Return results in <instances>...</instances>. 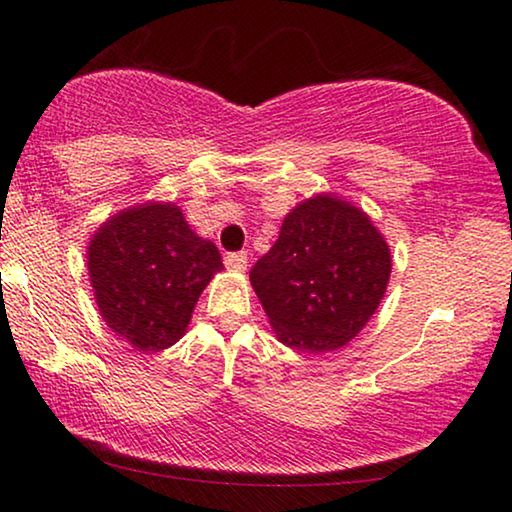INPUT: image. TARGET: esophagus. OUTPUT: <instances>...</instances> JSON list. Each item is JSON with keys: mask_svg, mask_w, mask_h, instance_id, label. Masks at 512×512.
Wrapping results in <instances>:
<instances>
[{"mask_svg": "<svg viewBox=\"0 0 512 512\" xmlns=\"http://www.w3.org/2000/svg\"><path fill=\"white\" fill-rule=\"evenodd\" d=\"M247 263H249V258H247V254H244V251H235V254L226 256V268L228 270L242 272V270H247Z\"/></svg>", "mask_w": 512, "mask_h": 512, "instance_id": "obj_1", "label": "esophagus"}]
</instances>
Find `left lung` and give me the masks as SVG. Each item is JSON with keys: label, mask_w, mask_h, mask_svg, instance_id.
Here are the masks:
<instances>
[{"label": "left lung", "mask_w": 512, "mask_h": 512, "mask_svg": "<svg viewBox=\"0 0 512 512\" xmlns=\"http://www.w3.org/2000/svg\"><path fill=\"white\" fill-rule=\"evenodd\" d=\"M389 275V244L368 214L333 195H314L286 214L279 240L249 279L279 342L319 354L359 335Z\"/></svg>", "instance_id": "1"}]
</instances>
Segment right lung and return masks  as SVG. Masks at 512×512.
<instances>
[{"label": "right lung", "instance_id": "obj_1", "mask_svg": "<svg viewBox=\"0 0 512 512\" xmlns=\"http://www.w3.org/2000/svg\"><path fill=\"white\" fill-rule=\"evenodd\" d=\"M223 270L214 242L174 202H146L104 221L88 244L102 319L137 352H160L186 333L200 293Z\"/></svg>", "mask_w": 512, "mask_h": 512}]
</instances>
